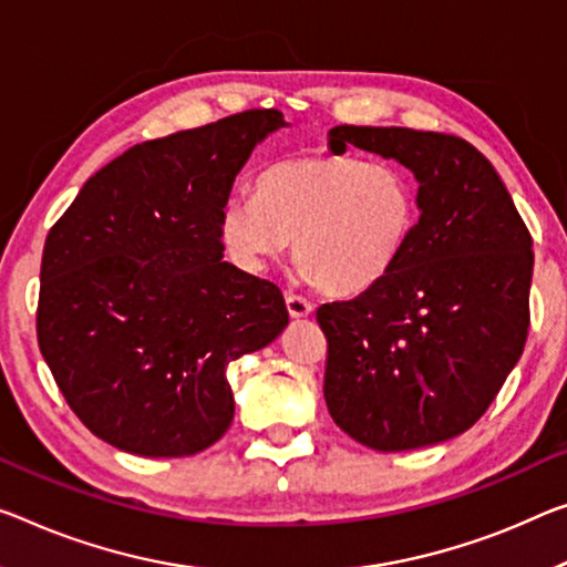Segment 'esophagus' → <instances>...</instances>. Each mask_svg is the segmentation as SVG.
<instances>
[{
    "instance_id": "obj_1",
    "label": "esophagus",
    "mask_w": 567,
    "mask_h": 567,
    "mask_svg": "<svg viewBox=\"0 0 567 567\" xmlns=\"http://www.w3.org/2000/svg\"><path fill=\"white\" fill-rule=\"evenodd\" d=\"M286 309H289L291 319H303L313 311L311 301H307L303 296H296V293H286Z\"/></svg>"
}]
</instances>
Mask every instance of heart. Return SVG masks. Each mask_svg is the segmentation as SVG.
I'll use <instances>...</instances> for the list:
<instances>
[{"label":"heart","instance_id":"obj_1","mask_svg":"<svg viewBox=\"0 0 567 567\" xmlns=\"http://www.w3.org/2000/svg\"><path fill=\"white\" fill-rule=\"evenodd\" d=\"M417 223L413 174L388 159L311 154L268 164L256 197H230L220 238L246 271L278 258L293 235L303 278L354 293L378 284L411 246Z\"/></svg>","mask_w":567,"mask_h":567}]
</instances>
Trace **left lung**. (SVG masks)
Returning <instances> with one entry per match:
<instances>
[{
  "label": "left lung",
  "mask_w": 567,
  "mask_h": 567,
  "mask_svg": "<svg viewBox=\"0 0 567 567\" xmlns=\"http://www.w3.org/2000/svg\"><path fill=\"white\" fill-rule=\"evenodd\" d=\"M347 144L411 169L421 217L378 284L319 307L324 400L362 446H433L472 429L525 350L533 238L492 162L464 138L334 126L329 150Z\"/></svg>",
  "instance_id": "8db88e82"
}]
</instances>
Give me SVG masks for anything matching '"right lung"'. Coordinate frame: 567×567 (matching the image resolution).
I'll use <instances>...</instances> for the list:
<instances>
[{"mask_svg":"<svg viewBox=\"0 0 567 567\" xmlns=\"http://www.w3.org/2000/svg\"><path fill=\"white\" fill-rule=\"evenodd\" d=\"M281 111L136 144L85 182L42 250L38 342L85 429L126 454L193 456L230 429L225 368L289 324L278 286L223 260L233 182Z\"/></svg>","mask_w":567,"mask_h":567,"instance_id":"right-lung-1","label":"right lung"}]
</instances>
